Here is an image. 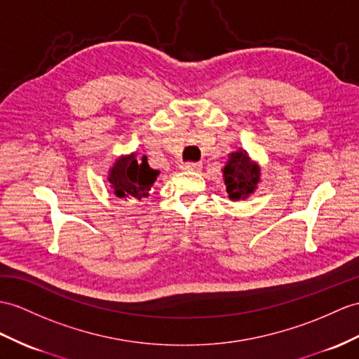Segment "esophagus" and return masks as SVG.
<instances>
[{
    "mask_svg": "<svg viewBox=\"0 0 359 359\" xmlns=\"http://www.w3.org/2000/svg\"><path fill=\"white\" fill-rule=\"evenodd\" d=\"M201 168H203V164H201V163H184L181 165L182 170H189V172H196Z\"/></svg>",
    "mask_w": 359,
    "mask_h": 359,
    "instance_id": "34e87169",
    "label": "esophagus"
}]
</instances>
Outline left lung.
Here are the masks:
<instances>
[{"mask_svg": "<svg viewBox=\"0 0 359 359\" xmlns=\"http://www.w3.org/2000/svg\"><path fill=\"white\" fill-rule=\"evenodd\" d=\"M229 161H226L224 172V182L229 198L247 199L251 194H255L260 181L259 164L251 161L247 151L231 152Z\"/></svg>", "mask_w": 359, "mask_h": 359, "instance_id": "obj_1", "label": "left lung"}]
</instances>
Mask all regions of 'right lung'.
<instances>
[{
  "mask_svg": "<svg viewBox=\"0 0 359 359\" xmlns=\"http://www.w3.org/2000/svg\"><path fill=\"white\" fill-rule=\"evenodd\" d=\"M160 170H154L147 164V156L137 158V154L123 155L109 169L108 181L114 195L125 199H143L151 190Z\"/></svg>",
  "mask_w": 359,
  "mask_h": 359,
  "instance_id": "right-lung-1",
  "label": "right lung"
}]
</instances>
